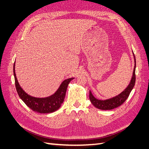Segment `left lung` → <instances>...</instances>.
Wrapping results in <instances>:
<instances>
[{
	"label": "left lung",
	"instance_id": "left-lung-1",
	"mask_svg": "<svg viewBox=\"0 0 149 149\" xmlns=\"http://www.w3.org/2000/svg\"><path fill=\"white\" fill-rule=\"evenodd\" d=\"M133 56L134 58V68L132 73V78L130 81V83L126 88L118 95L106 100H98L93 96L91 91L89 90V100L94 107L99 109L101 110H111L114 108L120 106L127 100L129 94L132 90L135 83H136V57L132 52Z\"/></svg>",
	"mask_w": 149,
	"mask_h": 149
}]
</instances>
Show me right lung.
Segmentation results:
<instances>
[{"mask_svg": "<svg viewBox=\"0 0 149 149\" xmlns=\"http://www.w3.org/2000/svg\"><path fill=\"white\" fill-rule=\"evenodd\" d=\"M15 61L13 65V75L15 78L16 89L20 98L25 104L31 110L42 114L51 113L59 109L64 101L68 86L74 78H68L64 80L56 92L52 95L45 97H36L29 95L20 86L15 74Z\"/></svg>", "mask_w": 149, "mask_h": 149, "instance_id": "1", "label": "right lung"}]
</instances>
